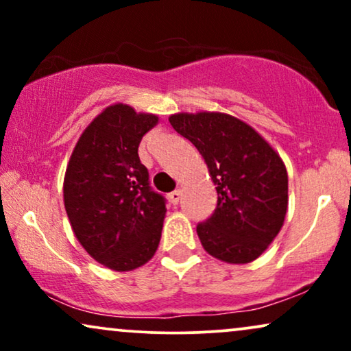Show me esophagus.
Segmentation results:
<instances>
[{
    "instance_id": "obj_1",
    "label": "esophagus",
    "mask_w": 351,
    "mask_h": 351,
    "mask_svg": "<svg viewBox=\"0 0 351 351\" xmlns=\"http://www.w3.org/2000/svg\"><path fill=\"white\" fill-rule=\"evenodd\" d=\"M180 198H182V191H180V190L172 191V193L169 195V199H171V203H172V204H179Z\"/></svg>"
}]
</instances>
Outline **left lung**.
Listing matches in <instances>:
<instances>
[{"mask_svg":"<svg viewBox=\"0 0 351 351\" xmlns=\"http://www.w3.org/2000/svg\"><path fill=\"white\" fill-rule=\"evenodd\" d=\"M169 123L198 148L217 190L214 213L196 225L203 247L228 263L256 261L285 222V162L251 126L230 114L177 113Z\"/></svg>","mask_w":351,"mask_h":351,"instance_id":"left-lung-1","label":"left lung"}]
</instances>
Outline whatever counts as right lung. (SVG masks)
<instances>
[{
	"label": "right lung",
	"mask_w": 351,
	"mask_h": 351,
	"mask_svg": "<svg viewBox=\"0 0 351 351\" xmlns=\"http://www.w3.org/2000/svg\"><path fill=\"white\" fill-rule=\"evenodd\" d=\"M158 123L128 105L105 108L81 134L64 182L71 228L90 257L117 271L150 261L161 239L166 198L153 191L138 143Z\"/></svg>",
	"instance_id": "obj_1"
}]
</instances>
